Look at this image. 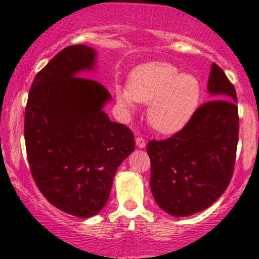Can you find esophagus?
<instances>
[{
    "mask_svg": "<svg viewBox=\"0 0 259 259\" xmlns=\"http://www.w3.org/2000/svg\"><path fill=\"white\" fill-rule=\"evenodd\" d=\"M136 144L138 148H144L145 147V139L143 137H137L136 138Z\"/></svg>",
    "mask_w": 259,
    "mask_h": 259,
    "instance_id": "34e87169",
    "label": "esophagus"
}]
</instances>
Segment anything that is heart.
I'll return each instance as SVG.
<instances>
[{"instance_id":"obj_1","label":"heart","mask_w":259,"mask_h":259,"mask_svg":"<svg viewBox=\"0 0 259 259\" xmlns=\"http://www.w3.org/2000/svg\"><path fill=\"white\" fill-rule=\"evenodd\" d=\"M200 83L193 74H181L167 62H149L130 75V88L116 87V98L126 112L137 103L149 104L148 120L156 131L174 133L184 128L196 111Z\"/></svg>"}]
</instances>
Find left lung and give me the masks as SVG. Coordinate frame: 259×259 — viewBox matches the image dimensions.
I'll return each instance as SVG.
<instances>
[{
	"instance_id": "1",
	"label": "left lung",
	"mask_w": 259,
	"mask_h": 259,
	"mask_svg": "<svg viewBox=\"0 0 259 259\" xmlns=\"http://www.w3.org/2000/svg\"><path fill=\"white\" fill-rule=\"evenodd\" d=\"M208 91L213 99L197 107L184 128L147 145L150 190L159 207L170 215L187 217L210 207L225 192L234 174L237 95L217 63L211 66Z\"/></svg>"
}]
</instances>
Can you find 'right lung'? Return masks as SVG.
<instances>
[{
    "label": "right lung",
    "instance_id": "add662e5",
    "mask_svg": "<svg viewBox=\"0 0 259 259\" xmlns=\"http://www.w3.org/2000/svg\"><path fill=\"white\" fill-rule=\"evenodd\" d=\"M95 51L71 45L34 78L24 116L25 149L34 181L52 205L89 218L103 209L120 164L135 149L126 124L103 111L110 93L75 75L94 66Z\"/></svg>",
    "mask_w": 259,
    "mask_h": 259
}]
</instances>
